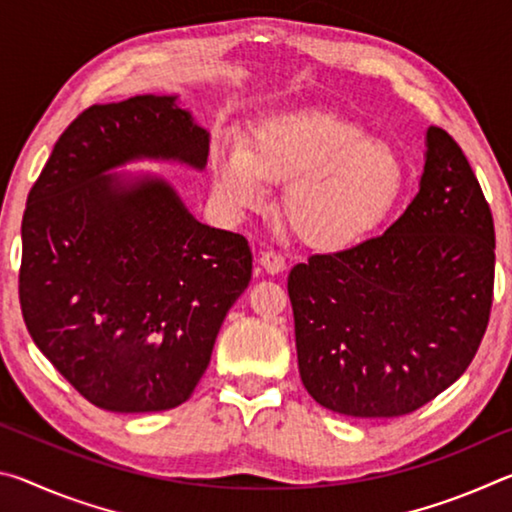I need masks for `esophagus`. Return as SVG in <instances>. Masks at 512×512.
Listing matches in <instances>:
<instances>
[{
  "instance_id": "esophagus-1",
  "label": "esophagus",
  "mask_w": 512,
  "mask_h": 512,
  "mask_svg": "<svg viewBox=\"0 0 512 512\" xmlns=\"http://www.w3.org/2000/svg\"><path fill=\"white\" fill-rule=\"evenodd\" d=\"M259 266H262L268 275H277L287 271V259L280 253H275V250H266V253L259 255Z\"/></svg>"
}]
</instances>
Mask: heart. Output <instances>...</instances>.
Segmentation results:
<instances>
[{"mask_svg": "<svg viewBox=\"0 0 512 512\" xmlns=\"http://www.w3.org/2000/svg\"><path fill=\"white\" fill-rule=\"evenodd\" d=\"M212 180L232 212L268 201L284 185L282 212L296 235L318 250L366 241L400 203L406 169L391 144L334 112L291 110L257 121L248 144L228 137L212 151Z\"/></svg>", "mask_w": 512, "mask_h": 512, "instance_id": "obj_1", "label": "heart"}]
</instances>
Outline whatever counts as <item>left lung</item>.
Returning a JSON list of instances; mask_svg holds the SVG:
<instances>
[{
  "mask_svg": "<svg viewBox=\"0 0 512 512\" xmlns=\"http://www.w3.org/2000/svg\"><path fill=\"white\" fill-rule=\"evenodd\" d=\"M495 223L443 128L424 135L411 205L384 235L289 273L300 379L325 409L397 418L447 391L488 327Z\"/></svg>",
  "mask_w": 512,
  "mask_h": 512,
  "instance_id": "8db88e82",
  "label": "left lung"
}]
</instances>
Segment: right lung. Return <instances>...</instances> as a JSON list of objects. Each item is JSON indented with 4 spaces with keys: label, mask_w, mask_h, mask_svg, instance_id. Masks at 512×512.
<instances>
[{
    "label": "right lung",
    "mask_w": 512,
    "mask_h": 512,
    "mask_svg": "<svg viewBox=\"0 0 512 512\" xmlns=\"http://www.w3.org/2000/svg\"><path fill=\"white\" fill-rule=\"evenodd\" d=\"M210 133L178 94L92 106L60 135L22 219L20 305L33 343L112 413L187 402L253 253L187 210L158 162L203 171Z\"/></svg>",
    "instance_id": "right-lung-1"
}]
</instances>
